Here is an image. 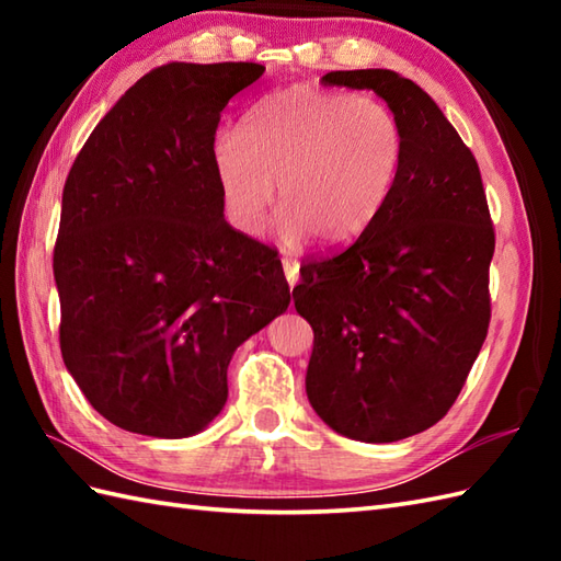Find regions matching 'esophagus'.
Masks as SVG:
<instances>
[{
    "instance_id": "34e87169",
    "label": "esophagus",
    "mask_w": 561,
    "mask_h": 561,
    "mask_svg": "<svg viewBox=\"0 0 561 561\" xmlns=\"http://www.w3.org/2000/svg\"><path fill=\"white\" fill-rule=\"evenodd\" d=\"M282 267H284V277H287V282H289V287L294 289L296 287V282H299V260L296 257H289V255H284L282 257Z\"/></svg>"
}]
</instances>
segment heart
Here are the masks:
<instances>
[{
  "label": "heart",
  "mask_w": 561,
  "mask_h": 561,
  "mask_svg": "<svg viewBox=\"0 0 561 561\" xmlns=\"http://www.w3.org/2000/svg\"><path fill=\"white\" fill-rule=\"evenodd\" d=\"M402 153V127L386 103L299 87L262 99L243 133L221 135L214 171L238 231H260L277 185L287 241L316 231L347 243L383 209Z\"/></svg>",
  "instance_id": "heart-1"
}]
</instances>
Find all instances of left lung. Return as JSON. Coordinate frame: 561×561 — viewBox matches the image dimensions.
<instances>
[{"instance_id":"left-lung-1","label":"left lung","mask_w":561,"mask_h":561,"mask_svg":"<svg viewBox=\"0 0 561 561\" xmlns=\"http://www.w3.org/2000/svg\"><path fill=\"white\" fill-rule=\"evenodd\" d=\"M396 113L402 165L383 209L340 253L301 265L313 328L306 392L330 428L390 444L444 420L492 318L494 226L480 165L426 91L390 69L330 71Z\"/></svg>"}]
</instances>
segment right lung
I'll list each match as a JSON object with an SVG mask.
<instances>
[{
  "label": "right lung",
  "instance_id": "right-lung-1",
  "mask_svg": "<svg viewBox=\"0 0 561 561\" xmlns=\"http://www.w3.org/2000/svg\"><path fill=\"white\" fill-rule=\"evenodd\" d=\"M255 62L151 69L67 175L55 241L59 350L93 410L133 434L202 432L233 352L291 301L277 250L224 219L214 135Z\"/></svg>",
  "mask_w": 561,
  "mask_h": 561
}]
</instances>
